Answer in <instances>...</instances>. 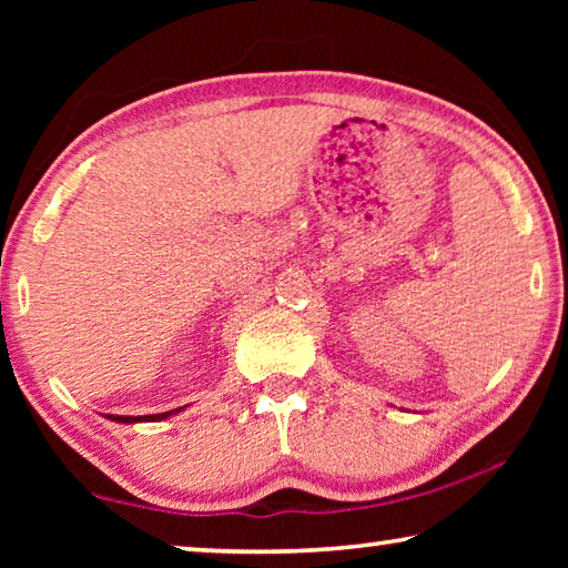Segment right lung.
I'll use <instances>...</instances> for the list:
<instances>
[{
	"label": "right lung",
	"mask_w": 568,
	"mask_h": 568,
	"mask_svg": "<svg viewBox=\"0 0 568 568\" xmlns=\"http://www.w3.org/2000/svg\"><path fill=\"white\" fill-rule=\"evenodd\" d=\"M172 413H180V408L168 410V413H155V416H108V418H110V420H118V423H140V420H162V418H170Z\"/></svg>",
	"instance_id": "add662e5"
}]
</instances>
